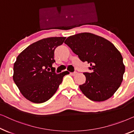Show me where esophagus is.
I'll list each match as a JSON object with an SVG mask.
<instances>
[{
	"label": "esophagus",
	"mask_w": 134,
	"mask_h": 134,
	"mask_svg": "<svg viewBox=\"0 0 134 134\" xmlns=\"http://www.w3.org/2000/svg\"><path fill=\"white\" fill-rule=\"evenodd\" d=\"M77 73L76 71H74V72H71L70 73V74L71 75H73V76H75V75H77Z\"/></svg>",
	"instance_id": "34e87169"
}]
</instances>
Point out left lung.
<instances>
[{
    "instance_id": "8db88e82",
    "label": "left lung",
    "mask_w": 134,
    "mask_h": 134,
    "mask_svg": "<svg viewBox=\"0 0 134 134\" xmlns=\"http://www.w3.org/2000/svg\"><path fill=\"white\" fill-rule=\"evenodd\" d=\"M64 43L81 61L90 64V73H83L85 83L80 86L84 95L94 101L110 98L121 85L125 71L117 48L107 39L90 33L71 36Z\"/></svg>"
}]
</instances>
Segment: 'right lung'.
Listing matches in <instances>:
<instances>
[{"instance_id":"right-lung-1","label":"right lung","mask_w":134,"mask_h":134,"mask_svg":"<svg viewBox=\"0 0 134 134\" xmlns=\"http://www.w3.org/2000/svg\"><path fill=\"white\" fill-rule=\"evenodd\" d=\"M65 37L42 39L22 51L14 64L13 80L22 95L31 102L42 103L56 93L63 77L69 72H55L52 65L54 50L64 42ZM52 70L49 71L50 69Z\"/></svg>"}]
</instances>
